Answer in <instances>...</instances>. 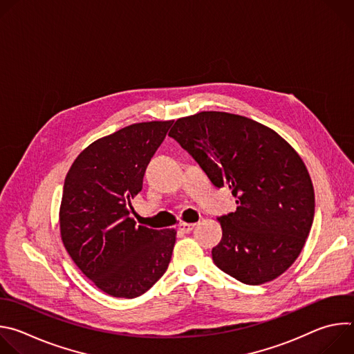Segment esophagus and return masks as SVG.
Returning <instances> with one entry per match:
<instances>
[{"instance_id": "obj_1", "label": "esophagus", "mask_w": 354, "mask_h": 354, "mask_svg": "<svg viewBox=\"0 0 354 354\" xmlns=\"http://www.w3.org/2000/svg\"><path fill=\"white\" fill-rule=\"evenodd\" d=\"M194 225H196V224H193V223H179L178 230L182 231V232H185V234H187V232H190V231L194 228Z\"/></svg>"}]
</instances>
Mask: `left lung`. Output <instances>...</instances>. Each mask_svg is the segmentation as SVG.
<instances>
[{
	"instance_id": "left-lung-1",
	"label": "left lung",
	"mask_w": 354,
	"mask_h": 354,
	"mask_svg": "<svg viewBox=\"0 0 354 354\" xmlns=\"http://www.w3.org/2000/svg\"><path fill=\"white\" fill-rule=\"evenodd\" d=\"M169 137L214 186H228L236 197V212L218 217L216 266L250 286L283 274L304 248L315 212L314 186L297 151L268 126L225 112L180 118Z\"/></svg>"
}]
</instances>
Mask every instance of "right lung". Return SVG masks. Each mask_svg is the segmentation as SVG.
I'll return each mask as SVG.
<instances>
[{
	"label": "right lung",
	"instance_id": "right-lung-1",
	"mask_svg": "<svg viewBox=\"0 0 354 354\" xmlns=\"http://www.w3.org/2000/svg\"><path fill=\"white\" fill-rule=\"evenodd\" d=\"M172 120L130 124L89 144L63 187L60 234L78 269L104 292L136 298L167 272L175 230L136 225L130 200Z\"/></svg>",
	"mask_w": 354,
	"mask_h": 354
}]
</instances>
